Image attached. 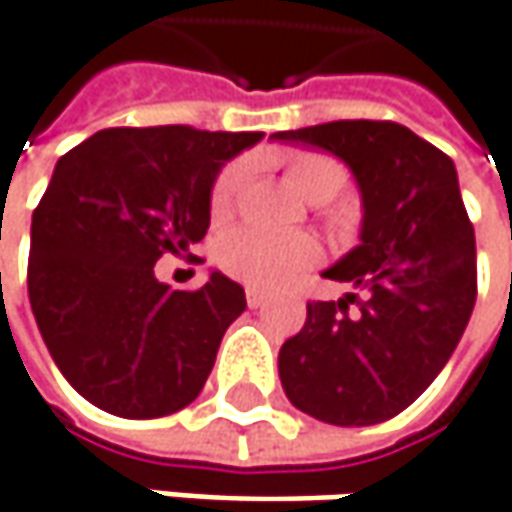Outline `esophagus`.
Listing matches in <instances>:
<instances>
[{
    "instance_id": "1",
    "label": "esophagus",
    "mask_w": 512,
    "mask_h": 512,
    "mask_svg": "<svg viewBox=\"0 0 512 512\" xmlns=\"http://www.w3.org/2000/svg\"><path fill=\"white\" fill-rule=\"evenodd\" d=\"M246 303L257 309V306H263L266 303V292H260V289H246Z\"/></svg>"
}]
</instances>
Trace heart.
I'll return each mask as SVG.
<instances>
[{
	"label": "heart",
	"mask_w": 512,
	"mask_h": 512,
	"mask_svg": "<svg viewBox=\"0 0 512 512\" xmlns=\"http://www.w3.org/2000/svg\"><path fill=\"white\" fill-rule=\"evenodd\" d=\"M286 174L292 186L315 206L335 200L346 189V168L321 151H298L286 160ZM249 180V160H232L217 174L212 186V214H232L240 191ZM220 266L249 286H278L321 260V246L303 232H266V229H234L217 246Z\"/></svg>",
	"instance_id": "heart-1"
}]
</instances>
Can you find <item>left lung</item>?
<instances>
[{
    "label": "left lung",
    "mask_w": 512,
    "mask_h": 512,
    "mask_svg": "<svg viewBox=\"0 0 512 512\" xmlns=\"http://www.w3.org/2000/svg\"><path fill=\"white\" fill-rule=\"evenodd\" d=\"M272 137L341 157L364 200L361 243L323 272L358 292L306 303L303 329L280 346L283 392L335 427L381 424L433 384L476 303V232L456 166L389 120H338Z\"/></svg>",
    "instance_id": "obj_1"
}]
</instances>
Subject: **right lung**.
Here are the masks:
<instances>
[{"instance_id": "1", "label": "right lung", "mask_w": 512, "mask_h": 512, "mask_svg": "<svg viewBox=\"0 0 512 512\" xmlns=\"http://www.w3.org/2000/svg\"><path fill=\"white\" fill-rule=\"evenodd\" d=\"M260 137L102 128L59 157L34 209L28 298L59 372L94 407L160 418L200 395L246 292L220 272L171 289L154 263L206 237L217 171Z\"/></svg>"}]
</instances>
